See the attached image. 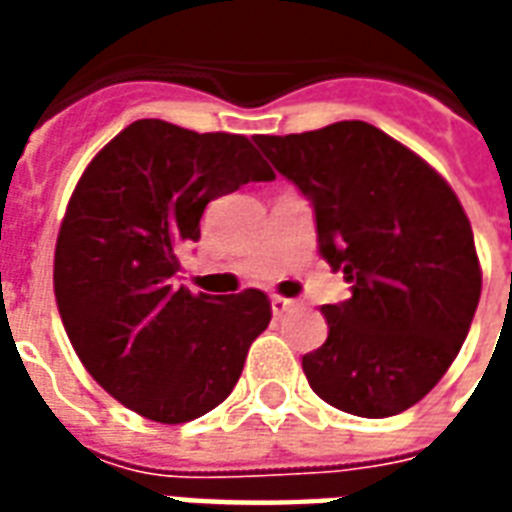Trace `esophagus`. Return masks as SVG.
<instances>
[{
    "mask_svg": "<svg viewBox=\"0 0 512 512\" xmlns=\"http://www.w3.org/2000/svg\"><path fill=\"white\" fill-rule=\"evenodd\" d=\"M296 307V299H285V296H271V310L274 315H282V312H288Z\"/></svg>",
    "mask_w": 512,
    "mask_h": 512,
    "instance_id": "obj_1",
    "label": "esophagus"
}]
</instances>
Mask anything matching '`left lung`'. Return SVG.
I'll use <instances>...</instances> for the list:
<instances>
[{"mask_svg": "<svg viewBox=\"0 0 512 512\" xmlns=\"http://www.w3.org/2000/svg\"><path fill=\"white\" fill-rule=\"evenodd\" d=\"M312 202L323 260L351 282L326 343L301 359L315 395L367 419L406 411L461 351L480 301L472 224L450 183L362 120L255 136Z\"/></svg>", "mask_w": 512, "mask_h": 512, "instance_id": "obj_1", "label": "left lung"}]
</instances>
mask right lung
<instances>
[{
  "mask_svg": "<svg viewBox=\"0 0 512 512\" xmlns=\"http://www.w3.org/2000/svg\"><path fill=\"white\" fill-rule=\"evenodd\" d=\"M274 172L241 134L136 120L90 161L54 252L60 318L87 373L123 406L180 425L222 403L271 301L175 285L205 205Z\"/></svg>",
  "mask_w": 512,
  "mask_h": 512,
  "instance_id": "obj_1",
  "label": "right lung"
}]
</instances>
